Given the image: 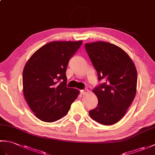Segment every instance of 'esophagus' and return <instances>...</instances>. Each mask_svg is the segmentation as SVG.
I'll return each instance as SVG.
<instances>
[{
	"label": "esophagus",
	"mask_w": 155,
	"mask_h": 155,
	"mask_svg": "<svg viewBox=\"0 0 155 155\" xmlns=\"http://www.w3.org/2000/svg\"><path fill=\"white\" fill-rule=\"evenodd\" d=\"M88 90L87 89V88H85V89H83V90H81V94L82 95H84V94H86L87 93H88Z\"/></svg>",
	"instance_id": "obj_1"
}]
</instances>
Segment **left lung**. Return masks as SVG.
<instances>
[{
	"label": "left lung",
	"mask_w": 155,
	"mask_h": 155,
	"mask_svg": "<svg viewBox=\"0 0 155 155\" xmlns=\"http://www.w3.org/2000/svg\"><path fill=\"white\" fill-rule=\"evenodd\" d=\"M85 49L97 72L98 84L93 92L98 105L89 110L92 119L104 125L120 120L136 94L137 72L129 56L109 42L98 41L85 44Z\"/></svg>",
	"instance_id": "left-lung-1"
}]
</instances>
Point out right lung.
<instances>
[{
	"mask_svg": "<svg viewBox=\"0 0 155 155\" xmlns=\"http://www.w3.org/2000/svg\"><path fill=\"white\" fill-rule=\"evenodd\" d=\"M83 41H54L31 56L22 72L23 93L39 119L52 123L65 116L79 91L67 87L69 60Z\"/></svg>",
	"mask_w": 155,
	"mask_h": 155,
	"instance_id": "right-lung-1",
	"label": "right lung"
}]
</instances>
